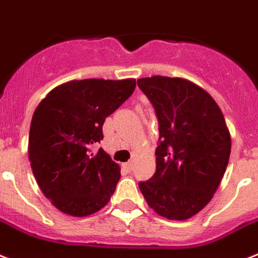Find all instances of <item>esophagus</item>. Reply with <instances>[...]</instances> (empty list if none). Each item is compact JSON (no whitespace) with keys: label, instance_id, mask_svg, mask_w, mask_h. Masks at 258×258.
<instances>
[{"label":"esophagus","instance_id":"obj_1","mask_svg":"<svg viewBox=\"0 0 258 258\" xmlns=\"http://www.w3.org/2000/svg\"><path fill=\"white\" fill-rule=\"evenodd\" d=\"M122 167H124L125 170H126L127 172H131L132 170H133V162H126L122 165Z\"/></svg>","mask_w":258,"mask_h":258}]
</instances>
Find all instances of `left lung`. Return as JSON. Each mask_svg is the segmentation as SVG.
<instances>
[{"label": "left lung", "mask_w": 258, "mask_h": 258, "mask_svg": "<svg viewBox=\"0 0 258 258\" xmlns=\"http://www.w3.org/2000/svg\"><path fill=\"white\" fill-rule=\"evenodd\" d=\"M158 118L154 175L140 182L149 207L169 220L203 210L218 190L231 154V134L212 96L182 78L137 80Z\"/></svg>", "instance_id": "obj_1"}]
</instances>
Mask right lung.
<instances>
[{
    "instance_id": "1",
    "label": "right lung",
    "mask_w": 258,
    "mask_h": 258,
    "mask_svg": "<svg viewBox=\"0 0 258 258\" xmlns=\"http://www.w3.org/2000/svg\"><path fill=\"white\" fill-rule=\"evenodd\" d=\"M134 79L72 80L55 87L37 106L29 134V161L43 195L61 212L83 218L110 201L120 166L89 146L103 140L105 118L131 97Z\"/></svg>"
}]
</instances>
